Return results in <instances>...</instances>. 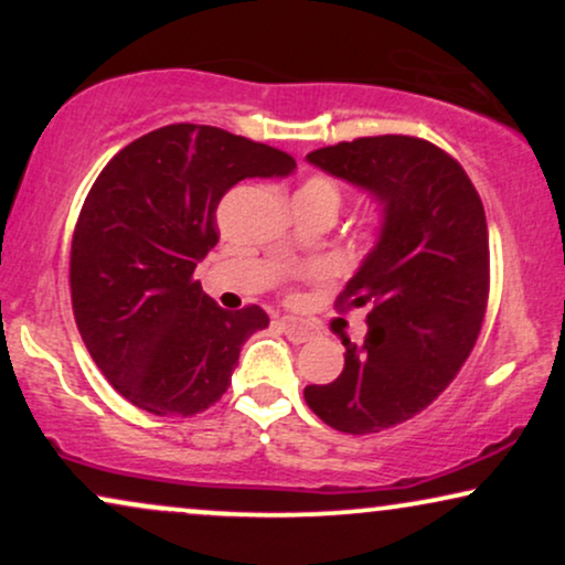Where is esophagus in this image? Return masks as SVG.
Listing matches in <instances>:
<instances>
[{"instance_id":"esophagus-1","label":"esophagus","mask_w":565,"mask_h":565,"mask_svg":"<svg viewBox=\"0 0 565 565\" xmlns=\"http://www.w3.org/2000/svg\"><path fill=\"white\" fill-rule=\"evenodd\" d=\"M278 327L284 329V334L289 337L291 342H308L313 340V327H308V323L297 321V319H289V316H284V319H278Z\"/></svg>"}]
</instances>
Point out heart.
<instances>
[{
  "label": "heart",
  "mask_w": 565,
  "mask_h": 565,
  "mask_svg": "<svg viewBox=\"0 0 565 565\" xmlns=\"http://www.w3.org/2000/svg\"><path fill=\"white\" fill-rule=\"evenodd\" d=\"M295 199H305V201H319V204H327L332 206L337 212L342 204V191L340 185L334 183V180L323 178V174H313V178H308L305 183L300 185V191H297ZM382 233V220H372V223L366 225V238H377ZM323 274V270H321Z\"/></svg>",
  "instance_id": "b5f03b06"
}]
</instances>
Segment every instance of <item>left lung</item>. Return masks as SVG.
Instances as JSON below:
<instances>
[{"mask_svg": "<svg viewBox=\"0 0 565 565\" xmlns=\"http://www.w3.org/2000/svg\"><path fill=\"white\" fill-rule=\"evenodd\" d=\"M319 170L364 188L382 206V233L337 297L369 305L364 345L345 369L305 387V404L350 436L380 433L427 408L457 377L489 302V228L457 159L408 135H377L308 153Z\"/></svg>", "mask_w": 565, "mask_h": 565, "instance_id": "8db88e82", "label": "left lung"}]
</instances>
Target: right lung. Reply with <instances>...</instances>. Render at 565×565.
<instances>
[{"label": "right lung", "instance_id": "add662e5", "mask_svg": "<svg viewBox=\"0 0 565 565\" xmlns=\"http://www.w3.org/2000/svg\"><path fill=\"white\" fill-rule=\"evenodd\" d=\"M295 159L220 127L170 125L103 167L71 242V305L89 355L129 404L210 408L268 316L223 310L193 278L217 244V204L244 178H284Z\"/></svg>", "mask_w": 565, "mask_h": 565}]
</instances>
